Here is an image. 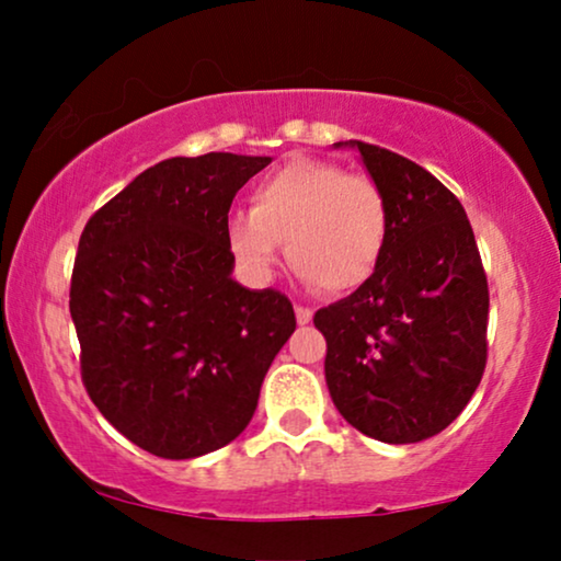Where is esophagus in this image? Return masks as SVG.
Listing matches in <instances>:
<instances>
[{
	"instance_id": "obj_1",
	"label": "esophagus",
	"mask_w": 561,
	"mask_h": 561,
	"mask_svg": "<svg viewBox=\"0 0 561 561\" xmlns=\"http://www.w3.org/2000/svg\"><path fill=\"white\" fill-rule=\"evenodd\" d=\"M311 317H313L311 309H306V306H296V321H298V324H309Z\"/></svg>"
}]
</instances>
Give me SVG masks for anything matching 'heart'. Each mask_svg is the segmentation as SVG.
I'll return each mask as SVG.
<instances>
[{"label":"heart","instance_id":"heart-1","mask_svg":"<svg viewBox=\"0 0 561 561\" xmlns=\"http://www.w3.org/2000/svg\"><path fill=\"white\" fill-rule=\"evenodd\" d=\"M390 234L386 191L370 175L317 158H294L250 191V211L227 221L232 255L263 278L286 242L304 280L342 296L363 288L382 263Z\"/></svg>","mask_w":561,"mask_h":561}]
</instances>
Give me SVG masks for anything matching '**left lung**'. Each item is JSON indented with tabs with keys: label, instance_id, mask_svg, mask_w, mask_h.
I'll return each mask as SVG.
<instances>
[{
	"label": "left lung",
	"instance_id": "8db88e82",
	"mask_svg": "<svg viewBox=\"0 0 561 561\" xmlns=\"http://www.w3.org/2000/svg\"><path fill=\"white\" fill-rule=\"evenodd\" d=\"M357 148L386 191L382 263L355 294L319 309L324 375L336 411L357 432L413 444L455 421L488 359V278L459 198L413 160ZM342 148V142H336Z\"/></svg>",
	"mask_w": 561,
	"mask_h": 561
}]
</instances>
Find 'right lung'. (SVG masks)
<instances>
[{
  "label": "right lung",
  "mask_w": 561,
  "mask_h": 561,
  "mask_svg": "<svg viewBox=\"0 0 561 561\" xmlns=\"http://www.w3.org/2000/svg\"><path fill=\"white\" fill-rule=\"evenodd\" d=\"M271 158H168L83 227L71 278L81 378L137 447L194 459L250 424L267 367L296 329L280 290L232 278L237 191Z\"/></svg>",
  "instance_id": "1"
}]
</instances>
